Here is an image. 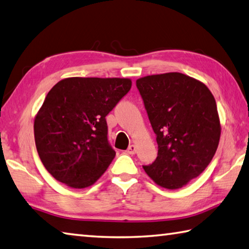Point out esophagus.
<instances>
[{
	"label": "esophagus",
	"mask_w": 249,
	"mask_h": 249,
	"mask_svg": "<svg viewBox=\"0 0 249 249\" xmlns=\"http://www.w3.org/2000/svg\"><path fill=\"white\" fill-rule=\"evenodd\" d=\"M137 149H138L137 145H134V144L130 145L129 148L126 149V154H129V155H134L135 153H137Z\"/></svg>",
	"instance_id": "1"
}]
</instances>
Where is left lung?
I'll return each instance as SVG.
<instances>
[{
  "label": "left lung",
  "instance_id": "obj_1",
  "mask_svg": "<svg viewBox=\"0 0 249 249\" xmlns=\"http://www.w3.org/2000/svg\"><path fill=\"white\" fill-rule=\"evenodd\" d=\"M137 87L158 144L156 160L144 170L157 185L181 189L207 168L218 148L214 97L205 83L180 72L142 77Z\"/></svg>",
  "mask_w": 249,
  "mask_h": 249
}]
</instances>
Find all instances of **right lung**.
Listing matches in <instances>:
<instances>
[{
  "mask_svg": "<svg viewBox=\"0 0 249 249\" xmlns=\"http://www.w3.org/2000/svg\"><path fill=\"white\" fill-rule=\"evenodd\" d=\"M128 78H65L51 89L35 118L42 163L72 189L91 186L116 152L107 140L105 117L129 92Z\"/></svg>",
  "mask_w": 249,
  "mask_h": 249,
  "instance_id": "right-lung-1",
  "label": "right lung"
}]
</instances>
